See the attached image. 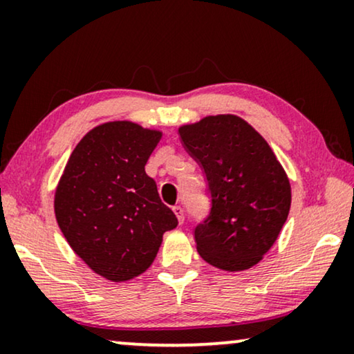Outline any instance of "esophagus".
<instances>
[{
    "label": "esophagus",
    "instance_id": "obj_1",
    "mask_svg": "<svg viewBox=\"0 0 354 354\" xmlns=\"http://www.w3.org/2000/svg\"><path fill=\"white\" fill-rule=\"evenodd\" d=\"M172 209H174V214L177 216L178 224H182L183 219H185V216H183V207H182V206H174Z\"/></svg>",
    "mask_w": 354,
    "mask_h": 354
}]
</instances>
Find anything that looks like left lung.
Segmentation results:
<instances>
[{"label": "left lung", "mask_w": 354, "mask_h": 354, "mask_svg": "<svg viewBox=\"0 0 354 354\" xmlns=\"http://www.w3.org/2000/svg\"><path fill=\"white\" fill-rule=\"evenodd\" d=\"M205 171L211 211L195 229L198 253L217 269L245 270L275 243L292 188L268 142L239 115H207L178 129Z\"/></svg>", "instance_id": "obj_1"}]
</instances>
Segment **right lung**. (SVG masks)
I'll return each mask as SVG.
<instances>
[{"instance_id":"obj_1","label":"right lung","mask_w":354,"mask_h":354,"mask_svg":"<svg viewBox=\"0 0 354 354\" xmlns=\"http://www.w3.org/2000/svg\"><path fill=\"white\" fill-rule=\"evenodd\" d=\"M162 133L129 120L91 129L66 164L55 195L57 225L101 277L125 282L156 258L178 221L145 166Z\"/></svg>"}]
</instances>
